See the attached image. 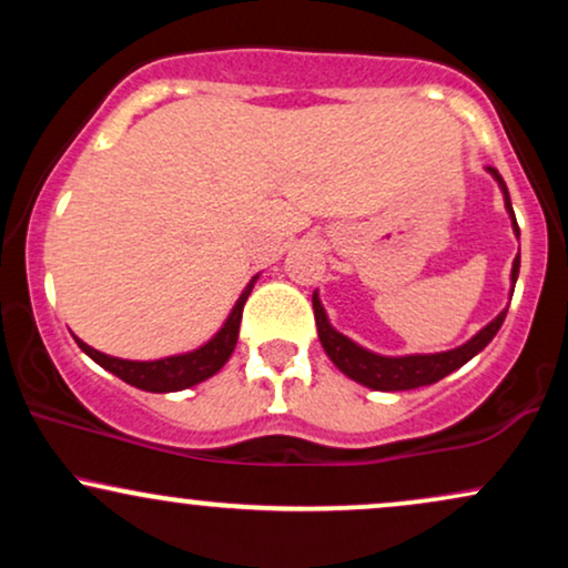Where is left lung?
Masks as SVG:
<instances>
[{"mask_svg":"<svg viewBox=\"0 0 568 568\" xmlns=\"http://www.w3.org/2000/svg\"><path fill=\"white\" fill-rule=\"evenodd\" d=\"M488 173L499 181L501 192H505V207L510 211L513 216V230L518 234V224H515V213L510 205V194H507L505 181L497 168H488ZM518 270H520V256H515L513 262V283L518 280ZM312 306H315V323H317V336H321V344L325 349V355L334 361V366L347 374L349 379L366 384L371 389H382V393H400V389H416L425 387V384H435L440 382L443 376H448L452 371L459 366H465L470 357L478 355L480 349L497 336V331L505 323L507 310L497 315V321H491L484 331H478L470 342L462 344V347L448 349V352H438V355H406V357H382L374 355V352L357 347L352 338L344 334H338L336 328H331L328 317H325V310L317 298V293L312 296Z\"/></svg>","mask_w":568,"mask_h":568,"instance_id":"1","label":"left lung"}]
</instances>
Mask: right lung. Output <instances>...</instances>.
I'll list each match as a JSON object with an SVG mask.
<instances>
[{
	"label": "right lung",
	"instance_id": "add662e5",
	"mask_svg": "<svg viewBox=\"0 0 568 568\" xmlns=\"http://www.w3.org/2000/svg\"><path fill=\"white\" fill-rule=\"evenodd\" d=\"M253 283H256V277L247 283L243 296L237 298L232 315L226 317L224 328H221L211 342L202 344L200 349L186 352V355L162 357V361H120V357L103 355V352L88 347L82 338H77V344H80L84 355L93 357L98 366L112 371L114 376H120L122 382L133 384V387L146 389V393H179V389L192 387V384L211 379V376L216 374V371H221V366H224L226 361H230L234 344H237V336H240L243 306L247 302V296H251Z\"/></svg>",
	"mask_w": 568,
	"mask_h": 568
}]
</instances>
